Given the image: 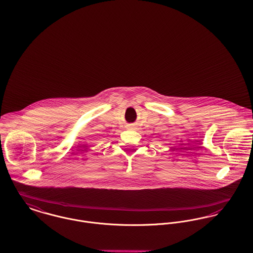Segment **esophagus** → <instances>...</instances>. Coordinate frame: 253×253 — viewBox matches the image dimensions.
I'll use <instances>...</instances> for the list:
<instances>
[{
  "instance_id": "34e87169",
  "label": "esophagus",
  "mask_w": 253,
  "mask_h": 253,
  "mask_svg": "<svg viewBox=\"0 0 253 253\" xmlns=\"http://www.w3.org/2000/svg\"><path fill=\"white\" fill-rule=\"evenodd\" d=\"M128 129H130V130H135V125H134V124H129V125H128Z\"/></svg>"
}]
</instances>
